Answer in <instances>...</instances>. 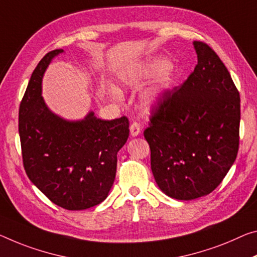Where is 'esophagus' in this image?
<instances>
[{
	"label": "esophagus",
	"instance_id": "obj_1",
	"mask_svg": "<svg viewBox=\"0 0 257 257\" xmlns=\"http://www.w3.org/2000/svg\"><path fill=\"white\" fill-rule=\"evenodd\" d=\"M142 132L141 124L137 123V122H134V123L130 124V135L133 137H137Z\"/></svg>",
	"mask_w": 257,
	"mask_h": 257
}]
</instances>
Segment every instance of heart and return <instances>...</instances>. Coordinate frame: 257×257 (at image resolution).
Instances as JSON below:
<instances>
[{"instance_id": "obj_1", "label": "heart", "mask_w": 257, "mask_h": 257, "mask_svg": "<svg viewBox=\"0 0 257 257\" xmlns=\"http://www.w3.org/2000/svg\"><path fill=\"white\" fill-rule=\"evenodd\" d=\"M156 79L145 90L142 92L140 97V104L146 111H150L164 100L166 93L169 91L174 80V68L164 58H156L149 62L136 65L127 72L120 74V81L124 87H135L142 81H145L150 77L155 76ZM109 96L114 100H121L122 95L115 87H109Z\"/></svg>"}]
</instances>
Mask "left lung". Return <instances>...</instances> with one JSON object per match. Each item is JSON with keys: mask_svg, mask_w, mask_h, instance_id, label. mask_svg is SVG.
I'll use <instances>...</instances> for the list:
<instances>
[{"mask_svg": "<svg viewBox=\"0 0 257 257\" xmlns=\"http://www.w3.org/2000/svg\"><path fill=\"white\" fill-rule=\"evenodd\" d=\"M193 47V73L166 93L144 132L154 180L177 200H193L216 189L239 148L237 88L213 49L199 41Z\"/></svg>", "mask_w": 257, "mask_h": 257, "instance_id": "8db88e82", "label": "left lung"}]
</instances>
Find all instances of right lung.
Segmentation results:
<instances>
[{"instance_id": "1", "label": "right lung", "mask_w": 257, "mask_h": 257, "mask_svg": "<svg viewBox=\"0 0 257 257\" xmlns=\"http://www.w3.org/2000/svg\"><path fill=\"white\" fill-rule=\"evenodd\" d=\"M56 49L32 73L19 107V136L25 172L48 199L67 210H83L107 198L116 173V154L129 136L125 116L101 120L89 111L67 120L42 97V80Z\"/></svg>"}]
</instances>
